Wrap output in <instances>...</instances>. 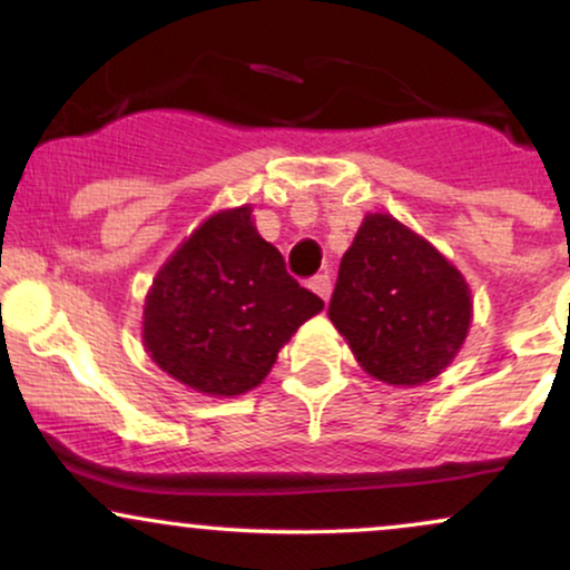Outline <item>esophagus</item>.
I'll return each instance as SVG.
<instances>
[{"instance_id": "1", "label": "esophagus", "mask_w": 570, "mask_h": 570, "mask_svg": "<svg viewBox=\"0 0 570 570\" xmlns=\"http://www.w3.org/2000/svg\"><path fill=\"white\" fill-rule=\"evenodd\" d=\"M311 289L318 294V297L324 299H330V294H332V278H330V273H318V276H313L311 278Z\"/></svg>"}]
</instances>
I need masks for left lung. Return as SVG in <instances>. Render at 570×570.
<instances>
[{
    "mask_svg": "<svg viewBox=\"0 0 570 570\" xmlns=\"http://www.w3.org/2000/svg\"><path fill=\"white\" fill-rule=\"evenodd\" d=\"M330 318L377 381L426 383L453 362L472 297L448 259L385 214H370L340 263Z\"/></svg>",
    "mask_w": 570,
    "mask_h": 570,
    "instance_id": "8db88e82",
    "label": "left lung"
}]
</instances>
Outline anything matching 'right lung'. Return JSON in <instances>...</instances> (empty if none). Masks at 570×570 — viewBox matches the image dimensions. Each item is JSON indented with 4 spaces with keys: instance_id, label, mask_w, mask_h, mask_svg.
I'll return each mask as SVG.
<instances>
[{
    "instance_id": "1",
    "label": "right lung",
    "mask_w": 570,
    "mask_h": 570,
    "mask_svg": "<svg viewBox=\"0 0 570 570\" xmlns=\"http://www.w3.org/2000/svg\"><path fill=\"white\" fill-rule=\"evenodd\" d=\"M322 307L244 206L203 222L163 265L144 307V345L179 383L235 396L265 381L281 345Z\"/></svg>"
}]
</instances>
